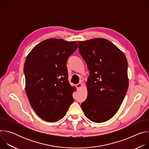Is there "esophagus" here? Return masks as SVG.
Instances as JSON below:
<instances>
[{
	"mask_svg": "<svg viewBox=\"0 0 149 149\" xmlns=\"http://www.w3.org/2000/svg\"><path fill=\"white\" fill-rule=\"evenodd\" d=\"M82 86V84H81V83H78V84L76 85V87H77V88L78 89L81 88Z\"/></svg>",
	"mask_w": 149,
	"mask_h": 149,
	"instance_id": "esophagus-1",
	"label": "esophagus"
}]
</instances>
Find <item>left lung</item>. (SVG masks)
Masks as SVG:
<instances>
[{"instance_id":"obj_1","label":"left lung","mask_w":149,"mask_h":149,"mask_svg":"<svg viewBox=\"0 0 149 149\" xmlns=\"http://www.w3.org/2000/svg\"><path fill=\"white\" fill-rule=\"evenodd\" d=\"M78 48L90 71L88 95L81 104L82 110L93 122L107 121L120 109L128 89L126 57L104 38L78 41Z\"/></svg>"}]
</instances>
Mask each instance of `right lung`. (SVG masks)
<instances>
[{
	"label": "right lung",
	"mask_w": 149,
	"mask_h": 149,
	"mask_svg": "<svg viewBox=\"0 0 149 149\" xmlns=\"http://www.w3.org/2000/svg\"><path fill=\"white\" fill-rule=\"evenodd\" d=\"M77 48V42L50 38L36 45L26 57V93L36 114L46 121L62 118L74 101L76 88L69 82L66 65Z\"/></svg>",
	"instance_id": "right-lung-1"
}]
</instances>
